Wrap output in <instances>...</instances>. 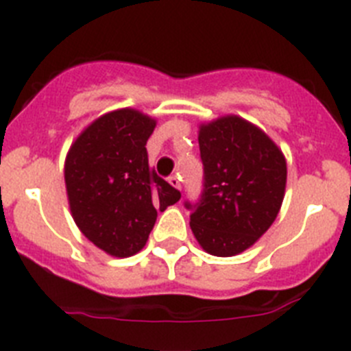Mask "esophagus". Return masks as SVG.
I'll list each match as a JSON object with an SVG mask.
<instances>
[{
	"label": "esophagus",
	"instance_id": "esophagus-1",
	"mask_svg": "<svg viewBox=\"0 0 351 351\" xmlns=\"http://www.w3.org/2000/svg\"><path fill=\"white\" fill-rule=\"evenodd\" d=\"M169 182H170V184L173 186V188H176V190L181 191L182 184H181V178H179V176H170V178H169Z\"/></svg>",
	"mask_w": 351,
	"mask_h": 351
}]
</instances>
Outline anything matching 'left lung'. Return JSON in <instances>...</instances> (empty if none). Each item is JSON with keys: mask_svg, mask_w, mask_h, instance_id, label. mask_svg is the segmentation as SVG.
I'll use <instances>...</instances> for the list:
<instances>
[{"mask_svg": "<svg viewBox=\"0 0 351 351\" xmlns=\"http://www.w3.org/2000/svg\"><path fill=\"white\" fill-rule=\"evenodd\" d=\"M204 163L202 198L190 226L214 256L243 253L269 230L287 188V160L265 132L239 116H223L198 128Z\"/></svg>", "mask_w": 351, "mask_h": 351, "instance_id": "8db88e82", "label": "left lung"}]
</instances>
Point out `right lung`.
Instances as JSON below:
<instances>
[{"mask_svg":"<svg viewBox=\"0 0 351 351\" xmlns=\"http://www.w3.org/2000/svg\"><path fill=\"white\" fill-rule=\"evenodd\" d=\"M156 119L135 108H117L84 128L64 160V184L73 221L96 247L126 258L142 250L158 210L181 193L147 160Z\"/></svg>","mask_w":351,"mask_h":351,"instance_id":"1","label":"right lung"}]
</instances>
